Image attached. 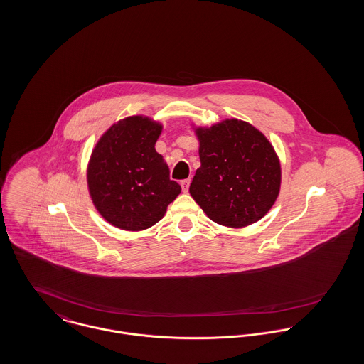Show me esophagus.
I'll return each mask as SVG.
<instances>
[{
	"instance_id": "34e87169",
	"label": "esophagus",
	"mask_w": 364,
	"mask_h": 364,
	"mask_svg": "<svg viewBox=\"0 0 364 364\" xmlns=\"http://www.w3.org/2000/svg\"><path fill=\"white\" fill-rule=\"evenodd\" d=\"M190 183H191V180H190V178H186V180H183V181H181V188H183V191H184V193H187V191H188V188H190Z\"/></svg>"
}]
</instances>
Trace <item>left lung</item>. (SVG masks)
Masks as SVG:
<instances>
[{
  "label": "left lung",
  "instance_id": "left-lung-1",
  "mask_svg": "<svg viewBox=\"0 0 364 364\" xmlns=\"http://www.w3.org/2000/svg\"><path fill=\"white\" fill-rule=\"evenodd\" d=\"M200 168L190 194L213 222L244 227L262 219L280 191L279 158L250 123L231 119L198 129Z\"/></svg>",
  "mask_w": 364,
  "mask_h": 364
}]
</instances>
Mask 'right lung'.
<instances>
[{
    "instance_id": "1",
    "label": "right lung",
    "mask_w": 364,
    "mask_h": 364,
    "mask_svg": "<svg viewBox=\"0 0 364 364\" xmlns=\"http://www.w3.org/2000/svg\"><path fill=\"white\" fill-rule=\"evenodd\" d=\"M162 126L148 117L120 120L101 137L88 165V188L98 212L113 225L140 231L158 223L181 193L155 151Z\"/></svg>"
}]
</instances>
